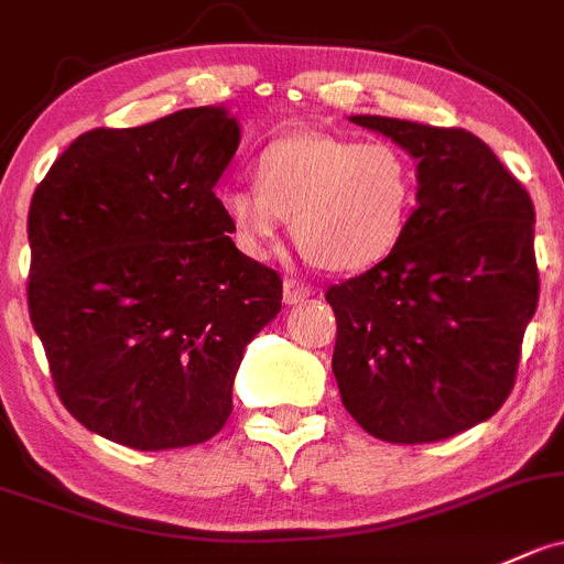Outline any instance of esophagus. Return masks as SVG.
Listing matches in <instances>:
<instances>
[{
    "mask_svg": "<svg viewBox=\"0 0 564 564\" xmlns=\"http://www.w3.org/2000/svg\"><path fill=\"white\" fill-rule=\"evenodd\" d=\"M308 295H312V288H308V284L295 282V280H284L282 282V301L288 306L301 304V301L308 299Z\"/></svg>",
    "mask_w": 564,
    "mask_h": 564,
    "instance_id": "1",
    "label": "esophagus"
}]
</instances>
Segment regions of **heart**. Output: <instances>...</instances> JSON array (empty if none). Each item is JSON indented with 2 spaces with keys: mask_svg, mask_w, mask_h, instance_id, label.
Wrapping results in <instances>:
<instances>
[{
  "mask_svg": "<svg viewBox=\"0 0 564 564\" xmlns=\"http://www.w3.org/2000/svg\"><path fill=\"white\" fill-rule=\"evenodd\" d=\"M256 186L226 187L217 198L247 258H269L290 217V234L314 265L362 271L403 239L416 174L390 142L301 131L260 150Z\"/></svg>",
  "mask_w": 564,
  "mask_h": 564,
  "instance_id": "1",
  "label": "heart"
}]
</instances>
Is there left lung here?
Segmentation results:
<instances>
[{"mask_svg": "<svg viewBox=\"0 0 564 564\" xmlns=\"http://www.w3.org/2000/svg\"><path fill=\"white\" fill-rule=\"evenodd\" d=\"M416 161V209L395 250L325 293L333 377L373 438L427 444L489 420L517 379L538 306L535 209L463 129L352 115Z\"/></svg>", "mask_w": 564, "mask_h": 564, "instance_id": "1", "label": "left lung"}]
</instances>
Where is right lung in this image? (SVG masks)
<instances>
[{"label": "right lung", "mask_w": 564, "mask_h": 564, "mask_svg": "<svg viewBox=\"0 0 564 564\" xmlns=\"http://www.w3.org/2000/svg\"><path fill=\"white\" fill-rule=\"evenodd\" d=\"M226 107L94 129L29 207V314L62 403L142 452L212 438L245 347L282 308L276 271L236 250L215 196L239 148Z\"/></svg>", "instance_id": "add662e5"}]
</instances>
